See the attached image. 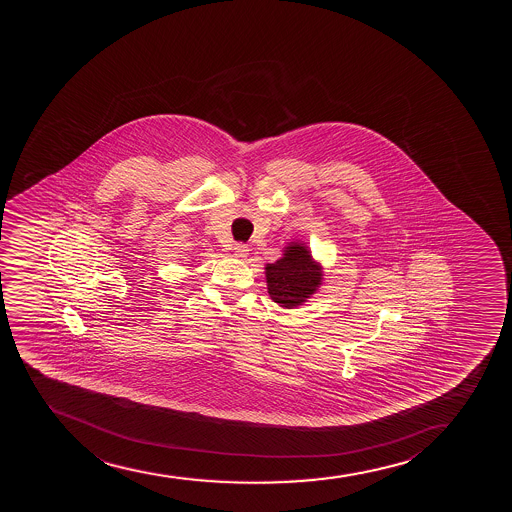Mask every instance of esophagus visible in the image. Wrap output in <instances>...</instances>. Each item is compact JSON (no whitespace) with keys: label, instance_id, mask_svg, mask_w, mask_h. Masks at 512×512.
Wrapping results in <instances>:
<instances>
[{"label":"esophagus","instance_id":"34e87169","mask_svg":"<svg viewBox=\"0 0 512 512\" xmlns=\"http://www.w3.org/2000/svg\"><path fill=\"white\" fill-rule=\"evenodd\" d=\"M235 258L246 259L249 254V247L246 244H235L234 246Z\"/></svg>","mask_w":512,"mask_h":512}]
</instances>
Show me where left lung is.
Masks as SVG:
<instances>
[{"mask_svg":"<svg viewBox=\"0 0 512 512\" xmlns=\"http://www.w3.org/2000/svg\"><path fill=\"white\" fill-rule=\"evenodd\" d=\"M266 287L271 300L283 309L304 306L323 283V265L312 258L302 241L283 247L282 258L265 266Z\"/></svg>","mask_w":512,"mask_h":512,"instance_id":"obj_1","label":"left lung"}]
</instances>
